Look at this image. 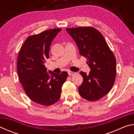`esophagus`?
Instances as JSON below:
<instances>
[{"mask_svg":"<svg viewBox=\"0 0 134 134\" xmlns=\"http://www.w3.org/2000/svg\"><path fill=\"white\" fill-rule=\"evenodd\" d=\"M68 74H69V76H72V75H74V74H75L76 72H73V71H68Z\"/></svg>","mask_w":134,"mask_h":134,"instance_id":"esophagus-1","label":"esophagus"}]
</instances>
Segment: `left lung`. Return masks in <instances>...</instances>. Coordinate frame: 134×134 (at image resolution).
<instances>
[{"label": "left lung", "mask_w": 134, "mask_h": 134, "mask_svg": "<svg viewBox=\"0 0 134 134\" xmlns=\"http://www.w3.org/2000/svg\"><path fill=\"white\" fill-rule=\"evenodd\" d=\"M75 41L79 53L87 58L90 69L89 74L80 73L83 81L79 87L80 96L87 100L95 101L108 94L113 87L116 74V59L99 31L92 27L67 28Z\"/></svg>", "instance_id": "obj_1"}]
</instances>
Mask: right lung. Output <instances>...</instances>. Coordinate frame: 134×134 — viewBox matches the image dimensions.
I'll return each mask as SVG.
<instances>
[{
    "label": "right lung",
    "mask_w": 134,
    "mask_h": 134,
    "mask_svg": "<svg viewBox=\"0 0 134 134\" xmlns=\"http://www.w3.org/2000/svg\"><path fill=\"white\" fill-rule=\"evenodd\" d=\"M61 30L53 29L29 36L18 55L17 71L20 82L27 96L42 105H51L58 100L68 76L66 71L61 74L47 71L45 66L51 42Z\"/></svg>",
    "instance_id": "1"
}]
</instances>
